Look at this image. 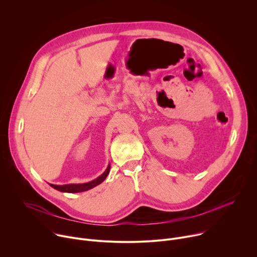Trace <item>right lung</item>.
<instances>
[{"instance_id": "obj_1", "label": "right lung", "mask_w": 257, "mask_h": 257, "mask_svg": "<svg viewBox=\"0 0 257 257\" xmlns=\"http://www.w3.org/2000/svg\"><path fill=\"white\" fill-rule=\"evenodd\" d=\"M109 169H111V165L108 164L105 171L100 176H98L97 178H95L94 180H92L90 182L79 183V184H66V185H55V184H50L49 183V185L58 191L66 192V193H78V192L87 191V190L99 185L102 181H104V179L107 177V175L109 173Z\"/></svg>"}]
</instances>
